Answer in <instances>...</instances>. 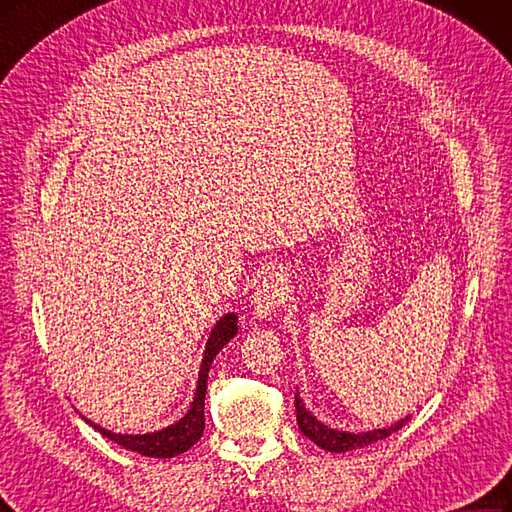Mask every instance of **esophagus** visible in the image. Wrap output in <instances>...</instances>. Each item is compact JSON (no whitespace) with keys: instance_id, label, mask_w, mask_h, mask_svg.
<instances>
[{"instance_id":"esophagus-1","label":"esophagus","mask_w":512,"mask_h":512,"mask_svg":"<svg viewBox=\"0 0 512 512\" xmlns=\"http://www.w3.org/2000/svg\"><path fill=\"white\" fill-rule=\"evenodd\" d=\"M288 279L281 273H273L262 281V286L256 290L252 311L258 320H267L281 305L288 301Z\"/></svg>"}]
</instances>
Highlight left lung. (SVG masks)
Listing matches in <instances>:
<instances>
[{"label": "left lung", "instance_id": "left-lung-1", "mask_svg": "<svg viewBox=\"0 0 512 512\" xmlns=\"http://www.w3.org/2000/svg\"><path fill=\"white\" fill-rule=\"evenodd\" d=\"M294 407H296V421H298V428H301V432L309 440H313L317 447H322L324 451H330V453H345L351 449L366 447L370 443H377V440H383L392 432L400 430L411 419V415H407L387 428H377V430H368V432H345V430L328 428L315 415H311V411L305 409L303 398L298 396V390L294 396Z\"/></svg>", "mask_w": 512, "mask_h": 512}]
</instances>
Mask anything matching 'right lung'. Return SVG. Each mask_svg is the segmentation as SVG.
<instances>
[{"instance_id": "1", "label": "right lung", "mask_w": 512, "mask_h": 512, "mask_svg": "<svg viewBox=\"0 0 512 512\" xmlns=\"http://www.w3.org/2000/svg\"><path fill=\"white\" fill-rule=\"evenodd\" d=\"M237 332H239V328H237L235 313L222 315L216 322V326L211 328V334H209V339L205 343V351H203L195 398H192V402H190L188 413L180 421H175V424H171L163 430L148 432V434H118V432L105 430V428L93 424V421L86 419L84 415H80V417L86 421L88 426H93L95 430H99V434L108 436L120 447H125L135 453H142L146 457L167 460V457H175V455L188 451L203 436V430H205V392H207L209 366L220 354V349L233 337H237Z\"/></svg>"}]
</instances>
